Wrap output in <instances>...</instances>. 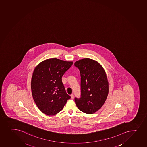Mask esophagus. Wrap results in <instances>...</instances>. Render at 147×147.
Instances as JSON below:
<instances>
[{
  "label": "esophagus",
  "mask_w": 147,
  "mask_h": 147,
  "mask_svg": "<svg viewBox=\"0 0 147 147\" xmlns=\"http://www.w3.org/2000/svg\"><path fill=\"white\" fill-rule=\"evenodd\" d=\"M71 99H74V95L73 94H71Z\"/></svg>",
  "instance_id": "obj_1"
}]
</instances>
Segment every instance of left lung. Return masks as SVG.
<instances>
[{
    "label": "left lung",
    "instance_id": "left-lung-1",
    "mask_svg": "<svg viewBox=\"0 0 147 147\" xmlns=\"http://www.w3.org/2000/svg\"><path fill=\"white\" fill-rule=\"evenodd\" d=\"M81 76V97L75 98L76 105L84 113L92 114L104 105L109 92L107 74L96 60L84 58L74 63Z\"/></svg>",
    "mask_w": 147,
    "mask_h": 147
}]
</instances>
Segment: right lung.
Listing matches in <instances>:
<instances>
[{
  "mask_svg": "<svg viewBox=\"0 0 147 147\" xmlns=\"http://www.w3.org/2000/svg\"><path fill=\"white\" fill-rule=\"evenodd\" d=\"M73 64L52 58L43 60L34 69L31 81L33 98L45 114H57L71 98L62 83V76Z\"/></svg>",
  "mask_w": 147,
  "mask_h": 147,
  "instance_id": "obj_1",
  "label": "right lung"
}]
</instances>
